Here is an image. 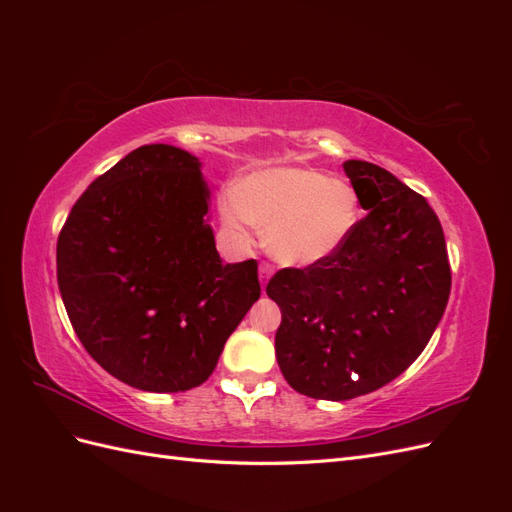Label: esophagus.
Segmentation results:
<instances>
[{
  "label": "esophagus",
  "mask_w": 512,
  "mask_h": 512,
  "mask_svg": "<svg viewBox=\"0 0 512 512\" xmlns=\"http://www.w3.org/2000/svg\"><path fill=\"white\" fill-rule=\"evenodd\" d=\"M273 275V267L269 265V262H260V267H258V277H260V284H262V288L267 286V282H269V277Z\"/></svg>",
  "instance_id": "1"
}]
</instances>
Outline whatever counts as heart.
Instances as JSON below:
<instances>
[{"instance_id":"obj_1","label":"heart","mask_w":512,"mask_h":512,"mask_svg":"<svg viewBox=\"0 0 512 512\" xmlns=\"http://www.w3.org/2000/svg\"><path fill=\"white\" fill-rule=\"evenodd\" d=\"M224 224L241 239L265 228L269 254L290 267H309L342 250L361 218L359 194L318 168L280 166L245 177L222 200Z\"/></svg>"}]
</instances>
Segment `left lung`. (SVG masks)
Listing matches in <instances>:
<instances>
[{
  "label": "left lung",
  "instance_id": "1",
  "mask_svg": "<svg viewBox=\"0 0 512 512\" xmlns=\"http://www.w3.org/2000/svg\"><path fill=\"white\" fill-rule=\"evenodd\" d=\"M367 211L342 250L267 286L282 309L275 356L294 391L329 401L367 395L395 380L436 331L451 294L438 215L389 170L348 160Z\"/></svg>",
  "mask_w": 512,
  "mask_h": 512
}]
</instances>
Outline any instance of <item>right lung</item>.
<instances>
[{"label":"right lung","mask_w":512,"mask_h":512,"mask_svg":"<svg viewBox=\"0 0 512 512\" xmlns=\"http://www.w3.org/2000/svg\"><path fill=\"white\" fill-rule=\"evenodd\" d=\"M192 153L143 145L76 200L57 239V284L85 350L134 389L203 384L260 297L258 262L224 265Z\"/></svg>","instance_id":"obj_1"}]
</instances>
